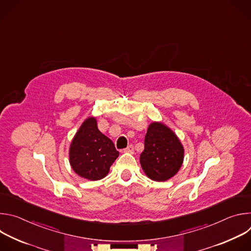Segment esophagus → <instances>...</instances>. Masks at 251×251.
<instances>
[{
  "mask_svg": "<svg viewBox=\"0 0 251 251\" xmlns=\"http://www.w3.org/2000/svg\"><path fill=\"white\" fill-rule=\"evenodd\" d=\"M124 153H133L134 152V147H133V145H129L126 149H124V151H123Z\"/></svg>",
  "mask_w": 251,
  "mask_h": 251,
  "instance_id": "1",
  "label": "esophagus"
}]
</instances>
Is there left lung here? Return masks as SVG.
<instances>
[{"label": "left lung", "mask_w": 251, "mask_h": 251, "mask_svg": "<svg viewBox=\"0 0 251 251\" xmlns=\"http://www.w3.org/2000/svg\"><path fill=\"white\" fill-rule=\"evenodd\" d=\"M184 161V147L176 135L165 124L153 122L145 136V148L140 164L147 176L164 182L174 176Z\"/></svg>", "instance_id": "obj_1"}]
</instances>
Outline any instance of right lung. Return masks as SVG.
Here are the masks:
<instances>
[{
  "label": "right lung",
  "mask_w": 251,
  "mask_h": 251,
  "mask_svg": "<svg viewBox=\"0 0 251 251\" xmlns=\"http://www.w3.org/2000/svg\"><path fill=\"white\" fill-rule=\"evenodd\" d=\"M118 156L113 142L98 130L94 117L87 118L81 124L69 148L71 168L90 181L106 176Z\"/></svg>",
  "instance_id": "add662e5"
}]
</instances>
